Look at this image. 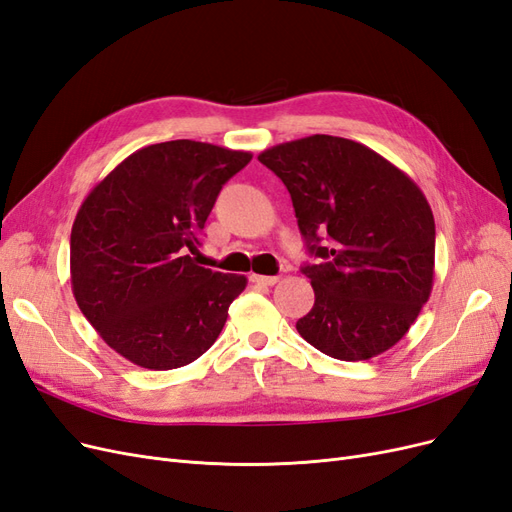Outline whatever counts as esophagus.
<instances>
[{
  "mask_svg": "<svg viewBox=\"0 0 512 512\" xmlns=\"http://www.w3.org/2000/svg\"><path fill=\"white\" fill-rule=\"evenodd\" d=\"M251 283L263 285V287H272L278 283V276H263V274H251Z\"/></svg>",
  "mask_w": 512,
  "mask_h": 512,
  "instance_id": "esophagus-1",
  "label": "esophagus"
}]
</instances>
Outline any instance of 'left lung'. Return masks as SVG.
I'll return each instance as SVG.
<instances>
[{"label": "left lung", "instance_id": "obj_1", "mask_svg": "<svg viewBox=\"0 0 512 512\" xmlns=\"http://www.w3.org/2000/svg\"><path fill=\"white\" fill-rule=\"evenodd\" d=\"M283 180L315 306L295 327L321 353L364 361L400 342L434 285L436 225L423 191L372 148L315 134L257 157Z\"/></svg>", "mask_w": 512, "mask_h": 512}]
</instances>
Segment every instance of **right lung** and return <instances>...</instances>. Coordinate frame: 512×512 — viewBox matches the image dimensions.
I'll use <instances>...</instances> for the list:
<instances>
[{
	"label": "right lung",
	"mask_w": 512,
	"mask_h": 512,
	"mask_svg": "<svg viewBox=\"0 0 512 512\" xmlns=\"http://www.w3.org/2000/svg\"><path fill=\"white\" fill-rule=\"evenodd\" d=\"M253 159L172 140L131 153L82 202L70 238L78 308L110 349L148 370L187 366L219 338L246 276L197 266L217 195Z\"/></svg>",
	"instance_id": "obj_1"
}]
</instances>
